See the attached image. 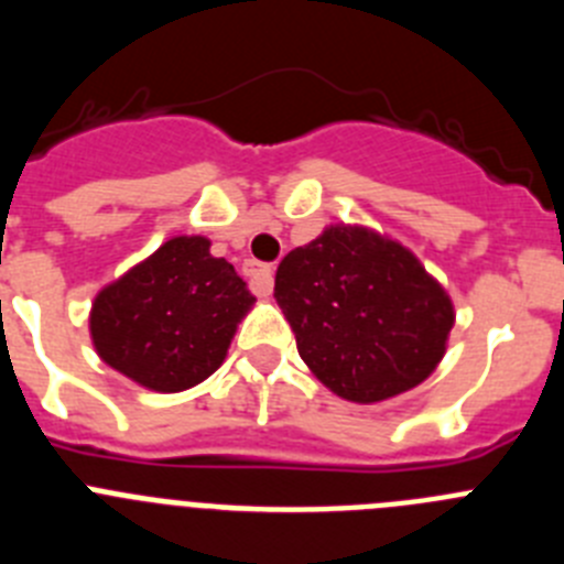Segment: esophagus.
I'll return each instance as SVG.
<instances>
[{"label": "esophagus", "mask_w": 564, "mask_h": 564, "mask_svg": "<svg viewBox=\"0 0 564 564\" xmlns=\"http://www.w3.org/2000/svg\"><path fill=\"white\" fill-rule=\"evenodd\" d=\"M242 273L248 276V282H251L257 296H268V293L273 291V268L265 265V262L246 259V262H242Z\"/></svg>", "instance_id": "1"}]
</instances>
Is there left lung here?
<instances>
[{
  "label": "left lung",
  "mask_w": 564,
  "mask_h": 564,
  "mask_svg": "<svg viewBox=\"0 0 564 564\" xmlns=\"http://www.w3.org/2000/svg\"><path fill=\"white\" fill-rule=\"evenodd\" d=\"M276 305L318 381L356 403L387 401L430 378L455 307L401 242L330 226L276 268Z\"/></svg>",
  "instance_id": "obj_1"
}]
</instances>
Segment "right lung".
<instances>
[{
	"instance_id": "obj_1",
	"label": "right lung",
	"mask_w": 564,
	"mask_h": 564,
	"mask_svg": "<svg viewBox=\"0 0 564 564\" xmlns=\"http://www.w3.org/2000/svg\"><path fill=\"white\" fill-rule=\"evenodd\" d=\"M206 237H174L104 288L89 333L98 356L154 392H181L223 364L253 293Z\"/></svg>"
}]
</instances>
